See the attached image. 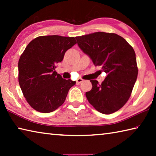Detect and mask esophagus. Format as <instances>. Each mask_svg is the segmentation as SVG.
<instances>
[{
    "instance_id": "esophagus-1",
    "label": "esophagus",
    "mask_w": 156,
    "mask_h": 156,
    "mask_svg": "<svg viewBox=\"0 0 156 156\" xmlns=\"http://www.w3.org/2000/svg\"><path fill=\"white\" fill-rule=\"evenodd\" d=\"M83 78H78L77 79V80H76V83H81L82 82H83Z\"/></svg>"
}]
</instances>
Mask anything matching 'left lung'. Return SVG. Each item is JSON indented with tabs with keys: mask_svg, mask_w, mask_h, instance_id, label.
<instances>
[{
	"mask_svg": "<svg viewBox=\"0 0 156 156\" xmlns=\"http://www.w3.org/2000/svg\"><path fill=\"white\" fill-rule=\"evenodd\" d=\"M76 39L94 65L101 66L107 73L101 84L90 80L92 89L85 94L89 102L104 114L117 112L127 102L138 76L133 47L122 37L112 33L99 31Z\"/></svg>",
	"mask_w": 156,
	"mask_h": 156,
	"instance_id": "obj_1",
	"label": "left lung"
}]
</instances>
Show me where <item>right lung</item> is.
<instances>
[{
  "instance_id": "right-lung-1",
  "label": "right lung",
  "mask_w": 156,
  "mask_h": 156,
  "mask_svg": "<svg viewBox=\"0 0 156 156\" xmlns=\"http://www.w3.org/2000/svg\"><path fill=\"white\" fill-rule=\"evenodd\" d=\"M76 43L74 37L43 36L26 47L18 61V82L33 109L50 113L64 103L76 81L62 78L55 69L65 52Z\"/></svg>"
}]
</instances>
